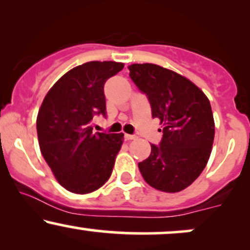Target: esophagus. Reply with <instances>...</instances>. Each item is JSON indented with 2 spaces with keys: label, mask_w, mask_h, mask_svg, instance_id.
Segmentation results:
<instances>
[{
  "label": "esophagus",
  "mask_w": 250,
  "mask_h": 250,
  "mask_svg": "<svg viewBox=\"0 0 250 250\" xmlns=\"http://www.w3.org/2000/svg\"><path fill=\"white\" fill-rule=\"evenodd\" d=\"M135 137H136V136H135V135H129V134H125V140H128V141H129V140H134Z\"/></svg>",
  "instance_id": "34e87169"
}]
</instances>
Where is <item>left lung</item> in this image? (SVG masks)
Returning <instances> with one entry per match:
<instances>
[{"mask_svg": "<svg viewBox=\"0 0 250 250\" xmlns=\"http://www.w3.org/2000/svg\"><path fill=\"white\" fill-rule=\"evenodd\" d=\"M129 76L148 96L151 116L160 120L163 137L151 145L148 159L139 163L149 186L177 193L194 182L207 166L215 136L210 102L187 77L153 63L129 65Z\"/></svg>", "mask_w": 250, "mask_h": 250, "instance_id": "left-lung-1", "label": "left lung"}]
</instances>
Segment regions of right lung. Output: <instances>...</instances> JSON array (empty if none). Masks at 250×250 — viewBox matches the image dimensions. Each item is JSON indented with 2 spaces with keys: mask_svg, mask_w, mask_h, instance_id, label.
Returning <instances> with one entry per match:
<instances>
[{
  "mask_svg": "<svg viewBox=\"0 0 250 250\" xmlns=\"http://www.w3.org/2000/svg\"><path fill=\"white\" fill-rule=\"evenodd\" d=\"M123 67L114 61L77 65L57 80L40 107V149L57 182L71 193L95 191L113 173L123 134H94L91 121L105 115L103 87Z\"/></svg>",
  "mask_w": 250,
  "mask_h": 250,
  "instance_id": "1",
  "label": "right lung"
}]
</instances>
